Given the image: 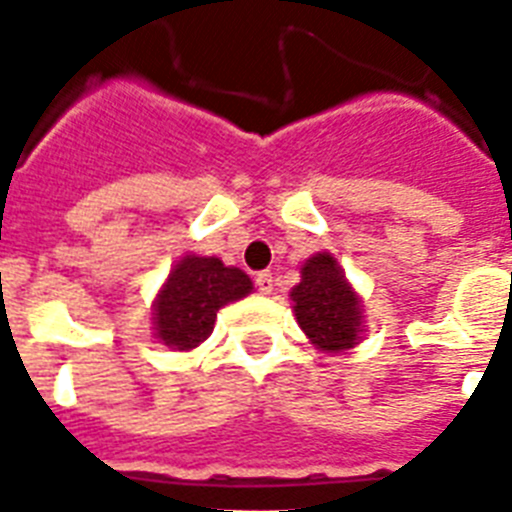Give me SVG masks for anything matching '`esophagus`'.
Returning <instances> with one entry per match:
<instances>
[{
    "instance_id": "34e87169",
    "label": "esophagus",
    "mask_w": 512,
    "mask_h": 512,
    "mask_svg": "<svg viewBox=\"0 0 512 512\" xmlns=\"http://www.w3.org/2000/svg\"><path fill=\"white\" fill-rule=\"evenodd\" d=\"M255 284H257V289H260V295H271L273 292V276L268 271L257 273Z\"/></svg>"
}]
</instances>
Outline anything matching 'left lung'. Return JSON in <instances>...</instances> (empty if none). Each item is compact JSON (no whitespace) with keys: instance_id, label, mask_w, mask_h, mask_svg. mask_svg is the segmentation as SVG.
<instances>
[{"instance_id":"left-lung-1","label":"left lung","mask_w":512,"mask_h":512,"mask_svg":"<svg viewBox=\"0 0 512 512\" xmlns=\"http://www.w3.org/2000/svg\"><path fill=\"white\" fill-rule=\"evenodd\" d=\"M292 311L308 340L319 350L342 353L364 332V305L345 279L337 257L316 252L300 268V284L292 292Z\"/></svg>"}]
</instances>
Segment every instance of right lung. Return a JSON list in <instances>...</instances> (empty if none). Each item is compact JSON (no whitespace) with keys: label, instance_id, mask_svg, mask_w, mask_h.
<instances>
[{"label":"right lung","instance_id":"obj_1","mask_svg":"<svg viewBox=\"0 0 512 512\" xmlns=\"http://www.w3.org/2000/svg\"><path fill=\"white\" fill-rule=\"evenodd\" d=\"M252 292L244 271L217 257L177 260L154 303V335L172 350H191L215 329L217 311Z\"/></svg>","mask_w":512,"mask_h":512}]
</instances>
